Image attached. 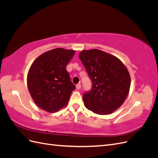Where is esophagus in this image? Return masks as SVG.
Wrapping results in <instances>:
<instances>
[{
  "label": "esophagus",
  "mask_w": 158,
  "mask_h": 158,
  "mask_svg": "<svg viewBox=\"0 0 158 158\" xmlns=\"http://www.w3.org/2000/svg\"><path fill=\"white\" fill-rule=\"evenodd\" d=\"M76 89H80L81 88V84H78L76 85Z\"/></svg>",
  "instance_id": "esophagus-1"
}]
</instances>
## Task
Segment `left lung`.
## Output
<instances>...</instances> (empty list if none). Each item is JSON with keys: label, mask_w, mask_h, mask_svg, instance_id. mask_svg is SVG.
I'll list each match as a JSON object with an SVG mask.
<instances>
[{"label": "left lung", "mask_w": 158, "mask_h": 158, "mask_svg": "<svg viewBox=\"0 0 158 158\" xmlns=\"http://www.w3.org/2000/svg\"><path fill=\"white\" fill-rule=\"evenodd\" d=\"M79 58L92 88L83 95L85 107L98 114H109L125 102L131 86L126 66L116 56L99 49L84 50Z\"/></svg>", "instance_id": "8db88e82"}]
</instances>
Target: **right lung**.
Here are the masks:
<instances>
[{
	"instance_id": "1",
	"label": "right lung",
	"mask_w": 158,
	"mask_h": 158,
	"mask_svg": "<svg viewBox=\"0 0 158 158\" xmlns=\"http://www.w3.org/2000/svg\"><path fill=\"white\" fill-rule=\"evenodd\" d=\"M75 51L56 48L47 51L34 60L27 74L28 90L37 106L55 113L67 105L76 88L66 70Z\"/></svg>"
}]
</instances>
